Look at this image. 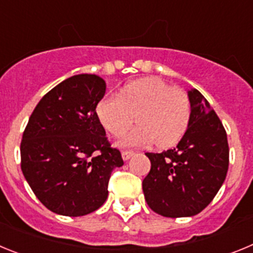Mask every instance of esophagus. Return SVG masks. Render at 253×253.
<instances>
[{"label": "esophagus", "instance_id": "esophagus-1", "mask_svg": "<svg viewBox=\"0 0 253 253\" xmlns=\"http://www.w3.org/2000/svg\"><path fill=\"white\" fill-rule=\"evenodd\" d=\"M133 154H134V152L123 151V152H122V157H123V160H124V161H128L129 158H130L131 156H133Z\"/></svg>", "mask_w": 253, "mask_h": 253}]
</instances>
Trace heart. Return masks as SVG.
I'll use <instances>...</instances> for the list:
<instances>
[{
    "mask_svg": "<svg viewBox=\"0 0 253 253\" xmlns=\"http://www.w3.org/2000/svg\"><path fill=\"white\" fill-rule=\"evenodd\" d=\"M96 113L114 137L124 135L135 116L139 126L123 138V147H146L154 142L160 148H167L184 137L191 118V102L184 90L151 77L128 84L120 96L102 99Z\"/></svg>",
    "mask_w": 253,
    "mask_h": 253,
    "instance_id": "b5f03b06",
    "label": "heart"
}]
</instances>
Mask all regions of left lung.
Returning <instances> with one entry per match:
<instances>
[{"mask_svg":"<svg viewBox=\"0 0 253 253\" xmlns=\"http://www.w3.org/2000/svg\"><path fill=\"white\" fill-rule=\"evenodd\" d=\"M191 118L177 146L146 153L151 171L143 180L144 198L167 218L193 216L210 204L227 176L229 147L222 122L198 90L189 91Z\"/></svg>","mask_w":253,"mask_h":253,"instance_id":"1","label":"left lung"}]
</instances>
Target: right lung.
<instances>
[{"mask_svg":"<svg viewBox=\"0 0 253 253\" xmlns=\"http://www.w3.org/2000/svg\"><path fill=\"white\" fill-rule=\"evenodd\" d=\"M105 91L99 76H72L44 95L29 118L20 146L22 173L53 213L81 216L99 209L111 172L124 165L96 113Z\"/></svg>","mask_w":253,"mask_h":253,"instance_id":"add662e5","label":"right lung"}]
</instances>
